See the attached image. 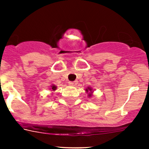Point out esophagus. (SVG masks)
Wrapping results in <instances>:
<instances>
[{"label":"esophagus","mask_w":149,"mask_h":149,"mask_svg":"<svg viewBox=\"0 0 149 149\" xmlns=\"http://www.w3.org/2000/svg\"><path fill=\"white\" fill-rule=\"evenodd\" d=\"M77 81H69L68 82V84H69V85H70V86H76V84H77Z\"/></svg>","instance_id":"esophagus-1"}]
</instances>
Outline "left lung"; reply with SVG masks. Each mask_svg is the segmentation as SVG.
<instances>
[{
    "instance_id": "8db88e82",
    "label": "left lung",
    "mask_w": 149,
    "mask_h": 149,
    "mask_svg": "<svg viewBox=\"0 0 149 149\" xmlns=\"http://www.w3.org/2000/svg\"><path fill=\"white\" fill-rule=\"evenodd\" d=\"M91 90H92V89H91V88H90V87H88V88H86V91H87V92H88V91H90V92H91ZM88 97H91V93H88Z\"/></svg>"
}]
</instances>
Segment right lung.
Returning a JSON list of instances; mask_svg holds the SVG:
<instances>
[{"label":"right lung","instance_id":"add662e5","mask_svg":"<svg viewBox=\"0 0 149 149\" xmlns=\"http://www.w3.org/2000/svg\"><path fill=\"white\" fill-rule=\"evenodd\" d=\"M57 88V87L55 86H52V91H55V89H56Z\"/></svg>","mask_w":149,"mask_h":149}]
</instances>
